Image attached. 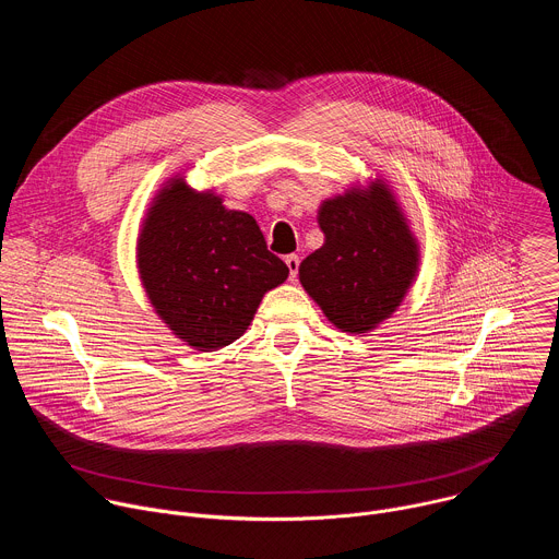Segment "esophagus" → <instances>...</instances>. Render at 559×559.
Returning <instances> with one entry per match:
<instances>
[{"instance_id": "obj_1", "label": "esophagus", "mask_w": 559, "mask_h": 559, "mask_svg": "<svg viewBox=\"0 0 559 559\" xmlns=\"http://www.w3.org/2000/svg\"><path fill=\"white\" fill-rule=\"evenodd\" d=\"M285 265H287V270H289V281H296V276H298V265H300L298 257H296V254L285 257Z\"/></svg>"}]
</instances>
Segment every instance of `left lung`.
I'll list each match as a JSON object with an SVG mask.
<instances>
[{"label": "left lung", "mask_w": 559, "mask_h": 559, "mask_svg": "<svg viewBox=\"0 0 559 559\" xmlns=\"http://www.w3.org/2000/svg\"><path fill=\"white\" fill-rule=\"evenodd\" d=\"M323 248L298 267V278L328 321L367 334L401 307L420 267V246L386 181L354 186L318 207Z\"/></svg>", "instance_id": "1"}]
</instances>
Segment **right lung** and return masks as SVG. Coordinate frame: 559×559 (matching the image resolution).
<instances>
[{"instance_id": "add662e5", "label": "right lung", "mask_w": 559, "mask_h": 559, "mask_svg": "<svg viewBox=\"0 0 559 559\" xmlns=\"http://www.w3.org/2000/svg\"><path fill=\"white\" fill-rule=\"evenodd\" d=\"M136 270L156 316L186 345L216 352L241 338L289 270L254 216L227 210L183 175L154 194L136 238Z\"/></svg>"}]
</instances>
